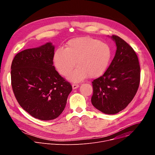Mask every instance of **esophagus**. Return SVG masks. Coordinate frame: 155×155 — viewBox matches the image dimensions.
<instances>
[{"instance_id":"1","label":"esophagus","mask_w":155,"mask_h":155,"mask_svg":"<svg viewBox=\"0 0 155 155\" xmlns=\"http://www.w3.org/2000/svg\"><path fill=\"white\" fill-rule=\"evenodd\" d=\"M79 87V85L77 84H72V88L73 90H75L77 89V88H78Z\"/></svg>"}]
</instances>
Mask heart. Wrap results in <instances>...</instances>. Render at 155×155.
Returning <instances> with one entry per match:
<instances>
[{
    "mask_svg": "<svg viewBox=\"0 0 155 155\" xmlns=\"http://www.w3.org/2000/svg\"><path fill=\"white\" fill-rule=\"evenodd\" d=\"M111 58L112 50L108 44L88 36L71 39L65 48H58L53 55L55 67L62 75H68L77 64V68L68 75L73 82L102 75Z\"/></svg>",
    "mask_w": 155,
    "mask_h": 155,
    "instance_id": "obj_1",
    "label": "heart"
}]
</instances>
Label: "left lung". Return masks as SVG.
<instances>
[{
  "label": "left lung",
  "mask_w": 155,
  "mask_h": 155,
  "mask_svg": "<svg viewBox=\"0 0 155 155\" xmlns=\"http://www.w3.org/2000/svg\"><path fill=\"white\" fill-rule=\"evenodd\" d=\"M117 51L103 75L92 81L93 105L104 114L114 115L124 109L139 88L140 68L137 56L128 43L117 35Z\"/></svg>",
  "instance_id": "1"
}]
</instances>
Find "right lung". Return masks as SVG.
<instances>
[{"label":"right lung","mask_w":155,"mask_h":155,"mask_svg":"<svg viewBox=\"0 0 155 155\" xmlns=\"http://www.w3.org/2000/svg\"><path fill=\"white\" fill-rule=\"evenodd\" d=\"M51 42L18 53L11 66L15 96L25 111L40 120L58 118L63 112L71 84L55 70Z\"/></svg>","instance_id":"right-lung-1"}]
</instances>
